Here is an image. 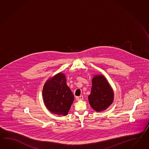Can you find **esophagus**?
<instances>
[{
    "mask_svg": "<svg viewBox=\"0 0 149 149\" xmlns=\"http://www.w3.org/2000/svg\"><path fill=\"white\" fill-rule=\"evenodd\" d=\"M84 99L83 96H76V100L77 101H81Z\"/></svg>",
    "mask_w": 149,
    "mask_h": 149,
    "instance_id": "obj_1",
    "label": "esophagus"
}]
</instances>
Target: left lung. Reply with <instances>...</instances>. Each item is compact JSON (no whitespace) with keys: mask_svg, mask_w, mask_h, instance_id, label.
Returning <instances> with one entry per match:
<instances>
[{"mask_svg":"<svg viewBox=\"0 0 149 149\" xmlns=\"http://www.w3.org/2000/svg\"><path fill=\"white\" fill-rule=\"evenodd\" d=\"M88 100L92 108L97 112L107 109L112 104L113 89L102 75H96L92 79V87Z\"/></svg>","mask_w":149,"mask_h":149,"instance_id":"obj_1","label":"left lung"}]
</instances>
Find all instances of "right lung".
<instances>
[{"mask_svg": "<svg viewBox=\"0 0 149 149\" xmlns=\"http://www.w3.org/2000/svg\"><path fill=\"white\" fill-rule=\"evenodd\" d=\"M42 96L46 107L51 112L66 116L74 96L66 84L64 74L59 73L48 80L44 85Z\"/></svg>", "mask_w": 149, "mask_h": 149, "instance_id": "add662e5", "label": "right lung"}]
</instances>
